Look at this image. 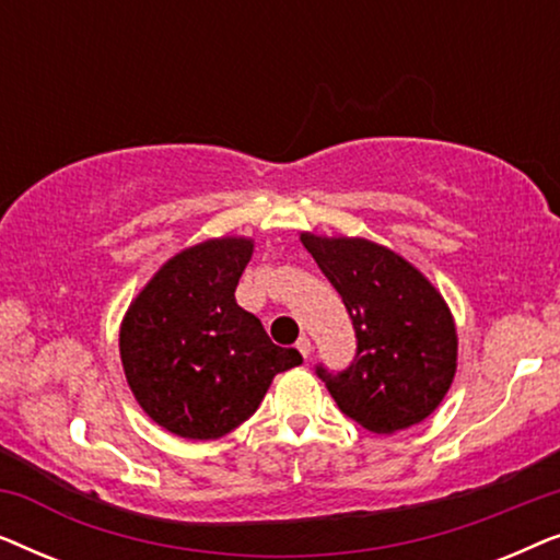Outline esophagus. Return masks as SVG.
Masks as SVG:
<instances>
[{"mask_svg":"<svg viewBox=\"0 0 560 560\" xmlns=\"http://www.w3.org/2000/svg\"><path fill=\"white\" fill-rule=\"evenodd\" d=\"M295 349H298V351H301V354H303L305 359H308V354H311V351H313V347H311V339H308V336H301V339H298V343H295Z\"/></svg>","mask_w":560,"mask_h":560,"instance_id":"esophagus-1","label":"esophagus"}]
</instances>
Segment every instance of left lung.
<instances>
[{
    "mask_svg": "<svg viewBox=\"0 0 560 560\" xmlns=\"http://www.w3.org/2000/svg\"><path fill=\"white\" fill-rule=\"evenodd\" d=\"M320 272L339 290L357 334L343 372L318 377L351 420L389 435L423 423L456 374L458 336L439 288L397 252L362 236L301 232Z\"/></svg>",
    "mask_w": 560,
    "mask_h": 560,
    "instance_id": "8db88e82",
    "label": "left lung"
}]
</instances>
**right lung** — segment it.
I'll return each mask as SVG.
<instances>
[{"label":"right lung","mask_w":560,"mask_h":560,"mask_svg":"<svg viewBox=\"0 0 560 560\" xmlns=\"http://www.w3.org/2000/svg\"><path fill=\"white\" fill-rule=\"evenodd\" d=\"M249 236H219L180 249L152 275L121 318L119 357L127 385L160 428L213 441L259 408L275 374L303 364L275 347L236 305L252 259Z\"/></svg>","instance_id":"right-lung-1"}]
</instances>
